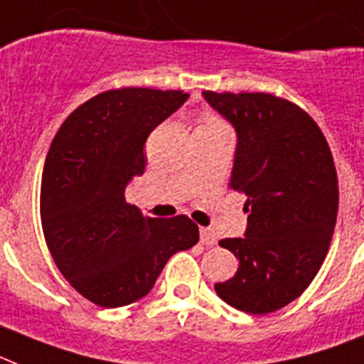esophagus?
Wrapping results in <instances>:
<instances>
[{
    "label": "esophagus",
    "instance_id": "obj_1",
    "mask_svg": "<svg viewBox=\"0 0 364 364\" xmlns=\"http://www.w3.org/2000/svg\"><path fill=\"white\" fill-rule=\"evenodd\" d=\"M200 237H201V244H205V246H213V244H216V233L210 228H200Z\"/></svg>",
    "mask_w": 364,
    "mask_h": 364
}]
</instances>
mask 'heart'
<instances>
[{"mask_svg": "<svg viewBox=\"0 0 364 364\" xmlns=\"http://www.w3.org/2000/svg\"><path fill=\"white\" fill-rule=\"evenodd\" d=\"M218 125H224V124H222V122H220L216 116L205 114L203 118H201V124H200V127H198V129H207V127H218Z\"/></svg>", "mask_w": 364, "mask_h": 364, "instance_id": "b5f03b06", "label": "heart"}]
</instances>
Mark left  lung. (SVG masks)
<instances>
[{
    "mask_svg": "<svg viewBox=\"0 0 364 364\" xmlns=\"http://www.w3.org/2000/svg\"><path fill=\"white\" fill-rule=\"evenodd\" d=\"M203 97L237 131L229 187L246 194L244 237L220 240L239 259L216 294L235 309L267 314L294 301L318 274L338 213L328 140L304 109L264 92Z\"/></svg>",
    "mask_w": 364,
    "mask_h": 364,
    "instance_id": "obj_1",
    "label": "left lung"
}]
</instances>
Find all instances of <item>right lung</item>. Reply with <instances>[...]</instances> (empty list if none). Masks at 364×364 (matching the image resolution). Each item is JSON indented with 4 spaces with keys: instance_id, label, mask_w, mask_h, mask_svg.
Here are the masks:
<instances>
[{
    "instance_id": "1",
    "label": "right lung",
    "mask_w": 364,
    "mask_h": 364,
    "mask_svg": "<svg viewBox=\"0 0 364 364\" xmlns=\"http://www.w3.org/2000/svg\"><path fill=\"white\" fill-rule=\"evenodd\" d=\"M183 90L116 88L77 107L46 157L41 218L51 257L100 307L144 298L168 259L200 240L188 216L149 218L125 201L146 168L149 133L187 102Z\"/></svg>"
}]
</instances>
